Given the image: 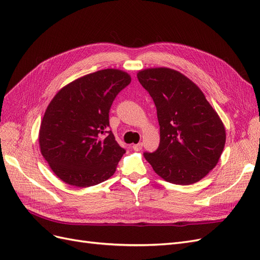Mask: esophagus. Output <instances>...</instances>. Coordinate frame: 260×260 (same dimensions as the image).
<instances>
[{"label":"esophagus","instance_id":"1","mask_svg":"<svg viewBox=\"0 0 260 260\" xmlns=\"http://www.w3.org/2000/svg\"><path fill=\"white\" fill-rule=\"evenodd\" d=\"M142 147H143V144L141 143V142H140V143H138V144H135V145L132 146V148L135 149L136 152H139V151H141V149H142Z\"/></svg>","mask_w":260,"mask_h":260}]
</instances>
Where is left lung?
<instances>
[{
  "instance_id": "obj_1",
  "label": "left lung",
  "mask_w": 260,
  "mask_h": 260,
  "mask_svg": "<svg viewBox=\"0 0 260 260\" xmlns=\"http://www.w3.org/2000/svg\"><path fill=\"white\" fill-rule=\"evenodd\" d=\"M138 79L154 101L160 127L159 146L145 152V159L170 183L198 182L222 154V121L199 86L177 70L144 69Z\"/></svg>"
}]
</instances>
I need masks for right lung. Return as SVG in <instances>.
Here are the masks:
<instances>
[{"mask_svg":"<svg viewBox=\"0 0 260 260\" xmlns=\"http://www.w3.org/2000/svg\"><path fill=\"white\" fill-rule=\"evenodd\" d=\"M130 82L121 70H99L67 84L51 101L39 143L44 159L65 183L88 187L115 174L125 149L109 130V111Z\"/></svg>","mask_w":260,"mask_h":260,"instance_id":"add662e5","label":"right lung"}]
</instances>
